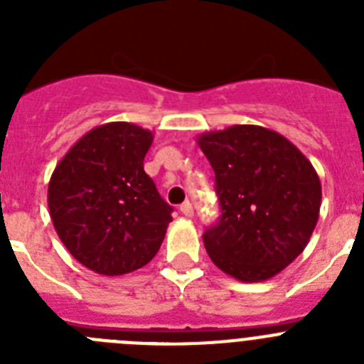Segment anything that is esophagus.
<instances>
[{"instance_id": "esophagus-1", "label": "esophagus", "mask_w": 364, "mask_h": 364, "mask_svg": "<svg viewBox=\"0 0 364 364\" xmlns=\"http://www.w3.org/2000/svg\"><path fill=\"white\" fill-rule=\"evenodd\" d=\"M180 211H182V215H186V217H193V204L191 202H184V204L180 205Z\"/></svg>"}]
</instances>
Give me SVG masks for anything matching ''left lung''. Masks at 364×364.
<instances>
[{
  "mask_svg": "<svg viewBox=\"0 0 364 364\" xmlns=\"http://www.w3.org/2000/svg\"><path fill=\"white\" fill-rule=\"evenodd\" d=\"M215 171L220 218L204 233L215 266L242 282H260L302 253L321 210V180L282 134L231 125L198 136Z\"/></svg>",
  "mask_w": 364,
  "mask_h": 364,
  "instance_id": "1",
  "label": "left lung"
}]
</instances>
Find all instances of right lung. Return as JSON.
<instances>
[{
  "label": "right lung",
  "mask_w": 364,
  "mask_h": 364,
  "mask_svg": "<svg viewBox=\"0 0 364 364\" xmlns=\"http://www.w3.org/2000/svg\"><path fill=\"white\" fill-rule=\"evenodd\" d=\"M153 133L111 122L83 134L49 182L50 218L63 246L100 275H124L156 255L173 208L160 197L144 159Z\"/></svg>",
  "instance_id": "obj_1"
}]
</instances>
